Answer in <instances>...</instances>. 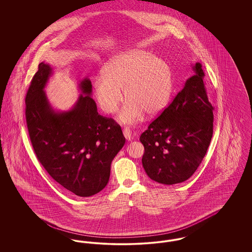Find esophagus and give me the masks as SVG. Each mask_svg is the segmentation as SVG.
Returning <instances> with one entry per match:
<instances>
[{"mask_svg": "<svg viewBox=\"0 0 252 252\" xmlns=\"http://www.w3.org/2000/svg\"><path fill=\"white\" fill-rule=\"evenodd\" d=\"M123 133H124V136H125V138H126L127 141H131V130H130V128H129V127H126V128L124 129Z\"/></svg>", "mask_w": 252, "mask_h": 252, "instance_id": "34e87169", "label": "esophagus"}]
</instances>
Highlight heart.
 <instances>
[{
    "instance_id": "1",
    "label": "heart",
    "mask_w": 252,
    "mask_h": 252,
    "mask_svg": "<svg viewBox=\"0 0 252 252\" xmlns=\"http://www.w3.org/2000/svg\"><path fill=\"white\" fill-rule=\"evenodd\" d=\"M173 73L167 62L144 50H131L108 60L103 75L94 83L97 102L106 113L117 110L123 92L127 101L118 115L122 124L143 119L144 112L155 115L166 107L173 92Z\"/></svg>"
}]
</instances>
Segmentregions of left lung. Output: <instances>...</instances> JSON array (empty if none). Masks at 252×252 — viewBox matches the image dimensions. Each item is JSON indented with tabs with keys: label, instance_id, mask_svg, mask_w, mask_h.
Listing matches in <instances>:
<instances>
[{
	"label": "left lung",
	"instance_id": "8db88e82",
	"mask_svg": "<svg viewBox=\"0 0 252 252\" xmlns=\"http://www.w3.org/2000/svg\"><path fill=\"white\" fill-rule=\"evenodd\" d=\"M162 113L141 135L145 173L161 184L180 183L192 177L201 163L214 132V107L204 84L202 65Z\"/></svg>",
	"mask_w": 252,
	"mask_h": 252
}]
</instances>
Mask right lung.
<instances>
[{"mask_svg":"<svg viewBox=\"0 0 252 252\" xmlns=\"http://www.w3.org/2000/svg\"><path fill=\"white\" fill-rule=\"evenodd\" d=\"M54 71L41 62L25 98L30 140L39 162L62 187L88 197L108 184L110 164L126 143L121 126L98 114L89 78L79 82L77 101L69 110L52 107L44 89Z\"/></svg>","mask_w":252,"mask_h":252,"instance_id":"add662e5","label":"right lung"}]
</instances>
